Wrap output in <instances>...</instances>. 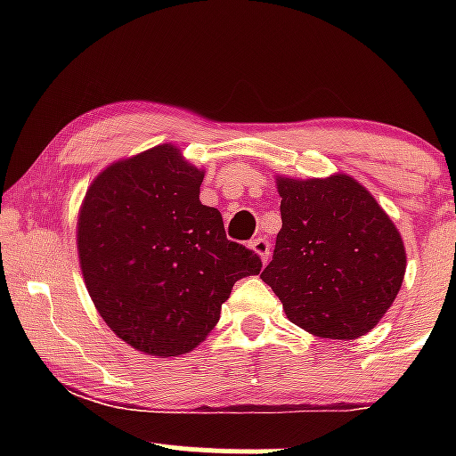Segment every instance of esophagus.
<instances>
[{
    "label": "esophagus",
    "instance_id": "34e87169",
    "mask_svg": "<svg viewBox=\"0 0 456 456\" xmlns=\"http://www.w3.org/2000/svg\"><path fill=\"white\" fill-rule=\"evenodd\" d=\"M250 248H253V253H257L259 257H261V261H268V257H270V242L265 238H257V240H253V242H250Z\"/></svg>",
    "mask_w": 456,
    "mask_h": 456
}]
</instances>
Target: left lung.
Here are the masks:
<instances>
[{
    "mask_svg": "<svg viewBox=\"0 0 456 456\" xmlns=\"http://www.w3.org/2000/svg\"><path fill=\"white\" fill-rule=\"evenodd\" d=\"M282 227L261 281L287 319L322 338L373 330L405 276V244L384 208L347 174L276 175Z\"/></svg>",
    "mask_w": 456,
    "mask_h": 456,
    "instance_id": "obj_1",
    "label": "left lung"
}]
</instances>
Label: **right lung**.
I'll return each instance as SVG.
<instances>
[{"label": "right lung", "instance_id": "right-lung-1", "mask_svg": "<svg viewBox=\"0 0 456 456\" xmlns=\"http://www.w3.org/2000/svg\"><path fill=\"white\" fill-rule=\"evenodd\" d=\"M203 175L162 143L111 162L78 210L87 294L104 323L145 355L192 352L235 281L261 270L253 250L227 240L221 212L199 201Z\"/></svg>", "mask_w": 456, "mask_h": 456}]
</instances>
